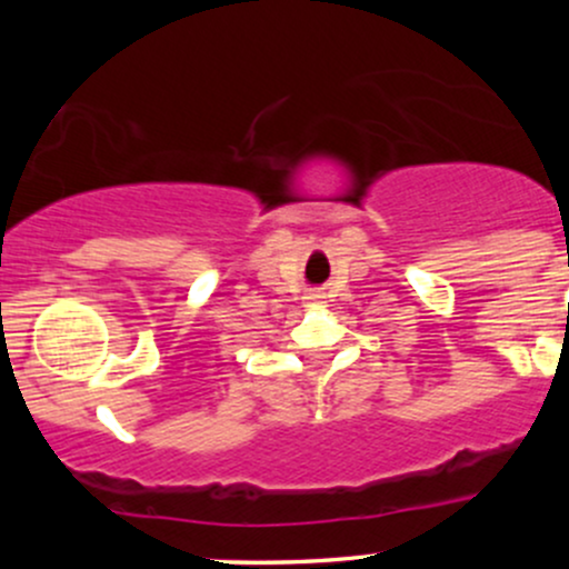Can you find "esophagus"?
<instances>
[{
	"instance_id": "34e87169",
	"label": "esophagus",
	"mask_w": 569,
	"mask_h": 569,
	"mask_svg": "<svg viewBox=\"0 0 569 569\" xmlns=\"http://www.w3.org/2000/svg\"><path fill=\"white\" fill-rule=\"evenodd\" d=\"M307 299H310V302H316V305H318V302H323V293H321V291H312L310 297H307Z\"/></svg>"
}]
</instances>
